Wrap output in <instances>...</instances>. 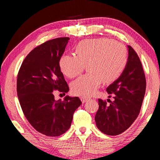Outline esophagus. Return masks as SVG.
<instances>
[{"label": "esophagus", "instance_id": "34e87169", "mask_svg": "<svg viewBox=\"0 0 160 160\" xmlns=\"http://www.w3.org/2000/svg\"><path fill=\"white\" fill-rule=\"evenodd\" d=\"M80 99L82 101V102H87V101H88V100H89V98H87V97H81Z\"/></svg>", "mask_w": 160, "mask_h": 160}]
</instances>
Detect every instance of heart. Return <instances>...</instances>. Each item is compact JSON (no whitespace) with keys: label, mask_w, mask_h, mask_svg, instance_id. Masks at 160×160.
I'll list each match as a JSON object with an SVG mask.
<instances>
[{"label":"heart","mask_w":160,"mask_h":160,"mask_svg":"<svg viewBox=\"0 0 160 160\" xmlns=\"http://www.w3.org/2000/svg\"><path fill=\"white\" fill-rule=\"evenodd\" d=\"M76 55L64 54L60 60L61 71L68 78L82 73L85 65L89 72L74 81L71 90L79 96L92 95L102 81L117 79L128 63V49L122 43L108 38L85 39L75 48Z\"/></svg>","instance_id":"b5f03b06"}]
</instances>
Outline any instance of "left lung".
Returning a JSON list of instances; mask_svg holds the SVG:
<instances>
[{
    "label": "left lung",
    "mask_w": 160,
    "mask_h": 160,
    "mask_svg": "<svg viewBox=\"0 0 160 160\" xmlns=\"http://www.w3.org/2000/svg\"><path fill=\"white\" fill-rule=\"evenodd\" d=\"M128 60L122 75L106 89L113 101L98 99L95 119L98 128L108 135H117L130 128L138 116L146 92V81L141 62L128 46ZM111 97V95L109 96Z\"/></svg>",
    "instance_id": "8db88e82"
}]
</instances>
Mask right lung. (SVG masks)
I'll list each match as a JSON object with an SVG mask.
<instances>
[{
  "label": "right lung",
  "mask_w": 160,
  "mask_h": 160,
  "mask_svg": "<svg viewBox=\"0 0 160 160\" xmlns=\"http://www.w3.org/2000/svg\"><path fill=\"white\" fill-rule=\"evenodd\" d=\"M68 37L47 41L32 50L22 63L17 81V92L22 110L38 132L51 137L62 135L70 128L73 113L82 102L66 96L54 100V90H69L60 71V60Z\"/></svg>",
  "instance_id": "add662e5"
}]
</instances>
